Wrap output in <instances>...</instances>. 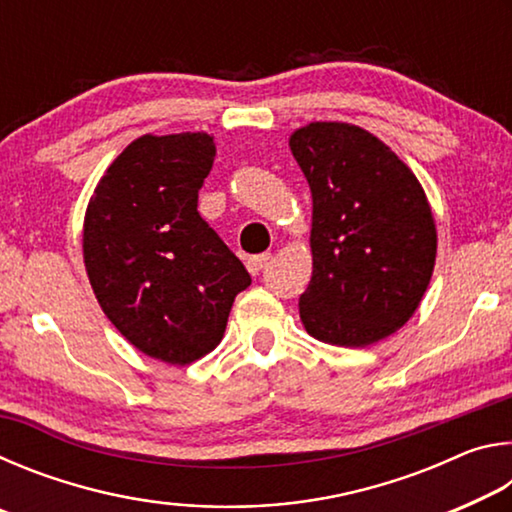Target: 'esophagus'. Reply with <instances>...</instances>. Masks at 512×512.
Masks as SVG:
<instances>
[{
  "label": "esophagus",
  "instance_id": "obj_1",
  "mask_svg": "<svg viewBox=\"0 0 512 512\" xmlns=\"http://www.w3.org/2000/svg\"><path fill=\"white\" fill-rule=\"evenodd\" d=\"M268 259H271V255H268V253H262V255H253V257H248L246 266H248L250 275H257L259 271H262V268L268 264Z\"/></svg>",
  "mask_w": 512,
  "mask_h": 512
}]
</instances>
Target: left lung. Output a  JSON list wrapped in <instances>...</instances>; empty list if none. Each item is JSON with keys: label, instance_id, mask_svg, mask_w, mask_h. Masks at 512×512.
I'll list each match as a JSON object with an SVG mask.
<instances>
[{"label": "left lung", "instance_id": "left-lung-1", "mask_svg": "<svg viewBox=\"0 0 512 512\" xmlns=\"http://www.w3.org/2000/svg\"><path fill=\"white\" fill-rule=\"evenodd\" d=\"M289 146L314 198L305 329L343 348L386 339L418 309L436 264L418 178L375 135L339 121L298 128Z\"/></svg>", "mask_w": 512, "mask_h": 512}]
</instances>
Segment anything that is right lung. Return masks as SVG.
<instances>
[{
  "label": "right lung",
  "mask_w": 512,
  "mask_h": 512,
  "mask_svg": "<svg viewBox=\"0 0 512 512\" xmlns=\"http://www.w3.org/2000/svg\"><path fill=\"white\" fill-rule=\"evenodd\" d=\"M207 133L144 135L99 180L85 212V271L103 314L137 350L185 366L223 339L250 287L239 257L198 214Z\"/></svg>",
  "instance_id": "1"
}]
</instances>
